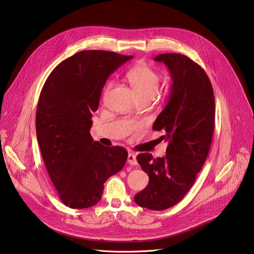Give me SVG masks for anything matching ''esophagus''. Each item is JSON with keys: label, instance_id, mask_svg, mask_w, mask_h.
Segmentation results:
<instances>
[{"label": "esophagus", "instance_id": "obj_1", "mask_svg": "<svg viewBox=\"0 0 254 254\" xmlns=\"http://www.w3.org/2000/svg\"><path fill=\"white\" fill-rule=\"evenodd\" d=\"M127 163H128V164H130V165H133V166L137 165V162H136V156H135L134 154H132V153H129V154H128V156H127Z\"/></svg>", "mask_w": 254, "mask_h": 254}]
</instances>
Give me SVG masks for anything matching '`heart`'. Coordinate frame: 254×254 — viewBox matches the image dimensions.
I'll return each instance as SVG.
<instances>
[{
    "label": "heart",
    "mask_w": 254,
    "mask_h": 254,
    "mask_svg": "<svg viewBox=\"0 0 254 254\" xmlns=\"http://www.w3.org/2000/svg\"><path fill=\"white\" fill-rule=\"evenodd\" d=\"M127 78L138 98H152L157 93L160 85V75L158 72L144 63H138L131 67L127 71ZM112 87L113 82H110L105 88V94Z\"/></svg>",
    "instance_id": "1"
}]
</instances>
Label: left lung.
Listing matches in <instances>:
<instances>
[{"label":"left lung","mask_w":254,"mask_h":254,"mask_svg":"<svg viewBox=\"0 0 254 254\" xmlns=\"http://www.w3.org/2000/svg\"><path fill=\"white\" fill-rule=\"evenodd\" d=\"M169 69L170 97L158 116L154 130H164L169 141L166 156L139 154L136 161L150 178L134 202L150 210L168 209L184 198L194 185L208 156L214 125L215 99L204 69L186 55L165 53L155 57Z\"/></svg>","instance_id":"obj_1"}]
</instances>
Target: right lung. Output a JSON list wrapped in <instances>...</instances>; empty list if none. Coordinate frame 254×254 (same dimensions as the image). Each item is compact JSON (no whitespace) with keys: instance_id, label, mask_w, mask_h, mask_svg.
<instances>
[{"instance_id":"add662e5","label":"right lung","mask_w":254,"mask_h":254,"mask_svg":"<svg viewBox=\"0 0 254 254\" xmlns=\"http://www.w3.org/2000/svg\"><path fill=\"white\" fill-rule=\"evenodd\" d=\"M131 58L103 50L80 51L58 64L41 90L37 139L57 194L69 208L97 204L105 181L127 162L126 149L102 146L89 130L108 76Z\"/></svg>"}]
</instances>
